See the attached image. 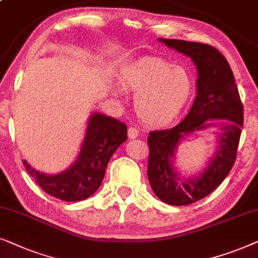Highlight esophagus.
<instances>
[{"mask_svg": "<svg viewBox=\"0 0 258 258\" xmlns=\"http://www.w3.org/2000/svg\"><path fill=\"white\" fill-rule=\"evenodd\" d=\"M140 134V130L136 128V126H129L128 129V136L129 139H136L137 136H139Z\"/></svg>", "mask_w": 258, "mask_h": 258, "instance_id": "34e87169", "label": "esophagus"}]
</instances>
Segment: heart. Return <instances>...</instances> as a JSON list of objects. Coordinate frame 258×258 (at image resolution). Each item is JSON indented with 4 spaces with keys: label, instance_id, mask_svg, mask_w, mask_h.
<instances>
[{
    "label": "heart",
    "instance_id": "1",
    "mask_svg": "<svg viewBox=\"0 0 258 258\" xmlns=\"http://www.w3.org/2000/svg\"><path fill=\"white\" fill-rule=\"evenodd\" d=\"M121 82L125 89L137 93V114L151 125L172 121L188 103L194 90L188 69L161 58H146L125 67Z\"/></svg>",
    "mask_w": 258,
    "mask_h": 258
}]
</instances>
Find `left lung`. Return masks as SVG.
Listing matches in <instances>:
<instances>
[{
  "label": "left lung",
  "mask_w": 258,
  "mask_h": 258,
  "mask_svg": "<svg viewBox=\"0 0 258 258\" xmlns=\"http://www.w3.org/2000/svg\"><path fill=\"white\" fill-rule=\"evenodd\" d=\"M158 41L191 57L199 72L197 96L185 118L171 129L148 136V178L158 199L171 206H188L204 199L224 181L235 163L243 125V104L229 63L216 48L199 42ZM227 121L220 126L219 148L202 174L181 180L172 165L174 151L184 136L205 128L208 119Z\"/></svg>",
  "instance_id": "left-lung-1"
}]
</instances>
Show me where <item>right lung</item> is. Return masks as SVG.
<instances>
[{"label":"right lung","mask_w":258,"mask_h":258,"mask_svg":"<svg viewBox=\"0 0 258 258\" xmlns=\"http://www.w3.org/2000/svg\"><path fill=\"white\" fill-rule=\"evenodd\" d=\"M126 125L103 114L91 115L79 157L72 167L57 175L38 172L27 161L26 170L45 192L67 202L86 200L100 188L105 169L126 136Z\"/></svg>","instance_id":"1"}]
</instances>
